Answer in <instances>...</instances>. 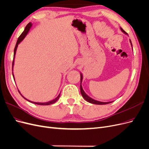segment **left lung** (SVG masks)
Masks as SVG:
<instances>
[{
	"instance_id": "obj_1",
	"label": "left lung",
	"mask_w": 149,
	"mask_h": 149,
	"mask_svg": "<svg viewBox=\"0 0 149 149\" xmlns=\"http://www.w3.org/2000/svg\"><path fill=\"white\" fill-rule=\"evenodd\" d=\"M120 29L121 31H122L124 34L128 35L127 33H126L122 27H120ZM130 42L131 43V47H132V48H133V45H132V43H131V40H130ZM82 80H83V75H82L81 73H80V92H81V96H83V97L85 99V100L87 101L88 102L90 103H91V104H97V105H103V104H109V103H111L113 101H111V102H101V101H96L95 100H94V99H93L91 97H90L89 96H88L86 93H85L84 90H83V88H82V86H81V82H82Z\"/></svg>"
}]
</instances>
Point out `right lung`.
I'll return each instance as SVG.
<instances>
[{"label": "right lung", "instance_id": "1", "mask_svg": "<svg viewBox=\"0 0 149 149\" xmlns=\"http://www.w3.org/2000/svg\"><path fill=\"white\" fill-rule=\"evenodd\" d=\"M32 24L31 23H29V24H27V25L26 26V27H25V29H24V31L23 32V33H22V34L20 35V36L18 37V40H17V42H16V45H15V49H14V55H13V63H12V70H13V65H14V61H15V54H16V49H17V47H18V45H19V43L21 42V41H23V40L24 39V38H25V37L26 36V35L27 34V33L29 32V30H30V29H31V27H32ZM12 74H13V79H14V80H15V77H14V75H13V73L12 72ZM18 91H19V93H20V95H21V96L23 97L24 99H25L26 100H27V101H29L30 102H32V103H34V104H37V105H42V106H47V105H50V104H54V102H56L59 99V97H60V93L59 94V95L55 98V99H54V100H52V101H48V102H32V101H29V100H27L26 98H25L23 95H22L21 94V93L19 92V91L18 90Z\"/></svg>", "mask_w": 149, "mask_h": 149}]
</instances>
